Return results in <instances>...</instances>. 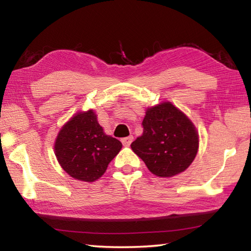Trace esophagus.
I'll list each match as a JSON object with an SVG mask.
<instances>
[{"label": "esophagus", "instance_id": "obj_1", "mask_svg": "<svg viewBox=\"0 0 251 251\" xmlns=\"http://www.w3.org/2000/svg\"><path fill=\"white\" fill-rule=\"evenodd\" d=\"M133 139H134L133 136H128V137L122 138V143H123V145H124V146H129L130 144H131V142H133Z\"/></svg>", "mask_w": 251, "mask_h": 251}]
</instances>
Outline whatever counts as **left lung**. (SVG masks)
Here are the masks:
<instances>
[{
    "mask_svg": "<svg viewBox=\"0 0 251 251\" xmlns=\"http://www.w3.org/2000/svg\"><path fill=\"white\" fill-rule=\"evenodd\" d=\"M143 135L131 150L158 177H173L186 171L196 157L198 134L193 123L172 103L147 109Z\"/></svg>",
    "mask_w": 251,
    "mask_h": 251,
    "instance_id": "obj_1",
    "label": "left lung"
}]
</instances>
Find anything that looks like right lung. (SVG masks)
I'll return each mask as SVG.
<instances>
[{"label":"right lung","instance_id":"obj_1","mask_svg":"<svg viewBox=\"0 0 251 251\" xmlns=\"http://www.w3.org/2000/svg\"><path fill=\"white\" fill-rule=\"evenodd\" d=\"M122 143L104 133L93 110L77 113L62 127L55 155L62 168L75 179L94 181L120 152Z\"/></svg>","mask_w":251,"mask_h":251}]
</instances>
